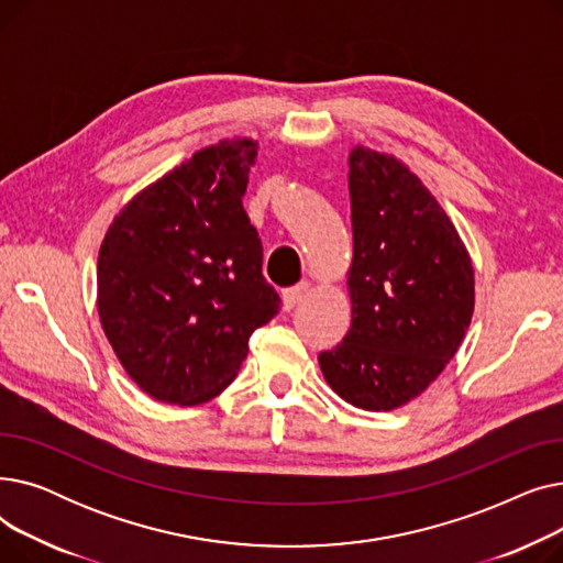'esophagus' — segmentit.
<instances>
[{
  "instance_id": "34e87169",
  "label": "esophagus",
  "mask_w": 563,
  "mask_h": 563,
  "mask_svg": "<svg viewBox=\"0 0 563 563\" xmlns=\"http://www.w3.org/2000/svg\"><path fill=\"white\" fill-rule=\"evenodd\" d=\"M308 287H310V283L301 280V283H297L294 287L283 289V306H285V310H291L294 306L301 303L303 297L308 294Z\"/></svg>"
}]
</instances>
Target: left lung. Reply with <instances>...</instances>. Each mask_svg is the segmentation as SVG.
I'll return each instance as SVG.
<instances>
[{"label":"left lung","instance_id":"left-lung-1","mask_svg":"<svg viewBox=\"0 0 563 563\" xmlns=\"http://www.w3.org/2000/svg\"><path fill=\"white\" fill-rule=\"evenodd\" d=\"M351 327L319 353L329 386L365 410L422 395L461 346L475 310V272L431 191L393 155H349Z\"/></svg>","mask_w":563,"mask_h":563}]
</instances>
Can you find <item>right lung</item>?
<instances>
[{
	"label": "right lung",
	"mask_w": 563,
	"mask_h": 563,
	"mask_svg": "<svg viewBox=\"0 0 563 563\" xmlns=\"http://www.w3.org/2000/svg\"><path fill=\"white\" fill-rule=\"evenodd\" d=\"M251 139L202 147L136 194L98 255V312L136 386L194 406L223 393L249 338L280 310L262 276V244L242 198Z\"/></svg>",
	"instance_id": "add662e5"
}]
</instances>
